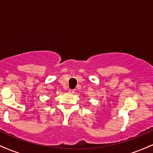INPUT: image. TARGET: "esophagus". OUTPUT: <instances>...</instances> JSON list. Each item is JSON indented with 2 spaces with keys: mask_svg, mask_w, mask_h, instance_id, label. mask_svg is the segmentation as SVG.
<instances>
[{
  "mask_svg": "<svg viewBox=\"0 0 153 153\" xmlns=\"http://www.w3.org/2000/svg\"><path fill=\"white\" fill-rule=\"evenodd\" d=\"M68 91H69V93H70V94H74V92H75V90H71V89H70V90Z\"/></svg>",
  "mask_w": 153,
  "mask_h": 153,
  "instance_id": "34e87169",
  "label": "esophagus"
}]
</instances>
